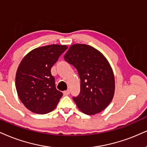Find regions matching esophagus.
<instances>
[{
  "label": "esophagus",
  "instance_id": "34e87169",
  "mask_svg": "<svg viewBox=\"0 0 147 147\" xmlns=\"http://www.w3.org/2000/svg\"><path fill=\"white\" fill-rule=\"evenodd\" d=\"M69 93H70V90L69 89H67V90H65V91L63 92V95H65V96L69 95Z\"/></svg>",
  "mask_w": 147,
  "mask_h": 147
}]
</instances>
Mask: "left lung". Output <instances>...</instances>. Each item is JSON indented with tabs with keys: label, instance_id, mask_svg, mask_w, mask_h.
Masks as SVG:
<instances>
[{
	"label": "left lung",
	"instance_id": "8db88e82",
	"mask_svg": "<svg viewBox=\"0 0 147 147\" xmlns=\"http://www.w3.org/2000/svg\"><path fill=\"white\" fill-rule=\"evenodd\" d=\"M64 59L76 69L80 92L74 101L83 113H99L111 102L115 93V76L110 65L100 52L86 44L70 47Z\"/></svg>",
	"mask_w": 147,
	"mask_h": 147
}]
</instances>
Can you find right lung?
Listing matches in <instances>:
<instances>
[{
    "label": "right lung",
    "instance_id": "right-lung-1",
    "mask_svg": "<svg viewBox=\"0 0 147 147\" xmlns=\"http://www.w3.org/2000/svg\"><path fill=\"white\" fill-rule=\"evenodd\" d=\"M67 49L48 45L32 50L24 58L16 76V87L23 104L34 113L44 115L56 108L63 93L55 86L51 68Z\"/></svg>",
    "mask_w": 147,
    "mask_h": 147
}]
</instances>
